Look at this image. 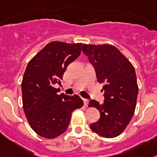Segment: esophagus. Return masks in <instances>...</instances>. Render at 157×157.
Masks as SVG:
<instances>
[{"instance_id": "1", "label": "esophagus", "mask_w": 157, "mask_h": 157, "mask_svg": "<svg viewBox=\"0 0 157 157\" xmlns=\"http://www.w3.org/2000/svg\"><path fill=\"white\" fill-rule=\"evenodd\" d=\"M83 103H84V105H85V106H87L88 103H89V100H88V99H83Z\"/></svg>"}]
</instances>
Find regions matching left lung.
Here are the masks:
<instances>
[{
	"label": "left lung",
	"mask_w": 157,
	"mask_h": 157,
	"mask_svg": "<svg viewBox=\"0 0 157 157\" xmlns=\"http://www.w3.org/2000/svg\"><path fill=\"white\" fill-rule=\"evenodd\" d=\"M82 52L94 68L97 80L104 82V103L90 100L89 107L100 112V118L90 129L105 138H114L124 131L132 120L136 105L138 85L134 67L115 46L82 45Z\"/></svg>",
	"instance_id": "obj_1"
}]
</instances>
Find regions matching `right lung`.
<instances>
[{"label":"right lung","instance_id":"right-lung-1","mask_svg":"<svg viewBox=\"0 0 157 157\" xmlns=\"http://www.w3.org/2000/svg\"><path fill=\"white\" fill-rule=\"evenodd\" d=\"M82 43L51 41L29 62L21 82L25 114L35 132L53 139L66 132L74 110L82 107L77 94H58L68 65L80 55Z\"/></svg>","mask_w":157,"mask_h":157}]
</instances>
